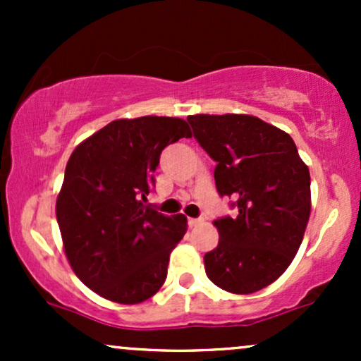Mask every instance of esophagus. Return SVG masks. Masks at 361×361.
Instances as JSON below:
<instances>
[{"instance_id": "34e87169", "label": "esophagus", "mask_w": 361, "mask_h": 361, "mask_svg": "<svg viewBox=\"0 0 361 361\" xmlns=\"http://www.w3.org/2000/svg\"><path fill=\"white\" fill-rule=\"evenodd\" d=\"M204 222V219H188V226L190 227H197L198 224Z\"/></svg>"}]
</instances>
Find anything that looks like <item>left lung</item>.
Masks as SVG:
<instances>
[{"label":"left lung","instance_id":"8db88e82","mask_svg":"<svg viewBox=\"0 0 361 361\" xmlns=\"http://www.w3.org/2000/svg\"><path fill=\"white\" fill-rule=\"evenodd\" d=\"M219 195L238 200V215L214 221L219 244L204 256L217 287L238 295L268 287L290 267L310 217V175L295 142L255 115H190Z\"/></svg>","mask_w":361,"mask_h":361}]
</instances>
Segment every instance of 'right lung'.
Masks as SVG:
<instances>
[{"instance_id": "1", "label": "right lung", "mask_w": 361, "mask_h": 361, "mask_svg": "<svg viewBox=\"0 0 361 361\" xmlns=\"http://www.w3.org/2000/svg\"><path fill=\"white\" fill-rule=\"evenodd\" d=\"M181 137H192L183 118H118L69 157L56 202L62 246L78 279L103 299L140 304L166 280L186 217L144 202L161 151Z\"/></svg>"}]
</instances>
